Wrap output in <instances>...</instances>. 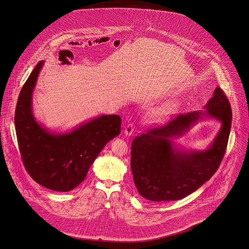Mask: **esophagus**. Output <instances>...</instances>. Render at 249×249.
<instances>
[{
  "label": "esophagus",
  "instance_id": "esophagus-1",
  "mask_svg": "<svg viewBox=\"0 0 249 249\" xmlns=\"http://www.w3.org/2000/svg\"><path fill=\"white\" fill-rule=\"evenodd\" d=\"M133 131H134V126H133V124H128L127 126H126V128H125V130H124V133H125V135H127V136H130L132 133H133Z\"/></svg>",
  "mask_w": 249,
  "mask_h": 249
}]
</instances>
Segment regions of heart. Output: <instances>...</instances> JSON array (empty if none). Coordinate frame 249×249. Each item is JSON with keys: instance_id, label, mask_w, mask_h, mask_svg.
<instances>
[{"instance_id": "obj_1", "label": "heart", "mask_w": 249, "mask_h": 249, "mask_svg": "<svg viewBox=\"0 0 249 249\" xmlns=\"http://www.w3.org/2000/svg\"><path fill=\"white\" fill-rule=\"evenodd\" d=\"M177 107H178L177 105H175V104H169L164 107H160V109L155 111L154 114H153L155 121H160V120L168 118L170 115H172L173 113L176 112Z\"/></svg>"}]
</instances>
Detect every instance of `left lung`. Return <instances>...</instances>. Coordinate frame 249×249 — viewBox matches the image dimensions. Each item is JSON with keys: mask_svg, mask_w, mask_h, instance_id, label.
Returning a JSON list of instances; mask_svg holds the SVG:
<instances>
[{"mask_svg": "<svg viewBox=\"0 0 249 249\" xmlns=\"http://www.w3.org/2000/svg\"><path fill=\"white\" fill-rule=\"evenodd\" d=\"M201 111L179 115L167 125L136 136L130 149V169L140 195L153 201L185 198L213 177L225 154L231 126V108L224 91L216 87ZM202 116L217 119L222 128L212 146L202 152H180L171 139L182 135Z\"/></svg>", "mask_w": 249, "mask_h": 249, "instance_id": "8db88e82", "label": "left lung"}]
</instances>
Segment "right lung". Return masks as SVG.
Here are the masks:
<instances>
[{
	"instance_id": "right-lung-1",
	"label": "right lung",
	"mask_w": 249,
	"mask_h": 249,
	"mask_svg": "<svg viewBox=\"0 0 249 249\" xmlns=\"http://www.w3.org/2000/svg\"><path fill=\"white\" fill-rule=\"evenodd\" d=\"M44 61L37 63L20 90L15 112V127L24 167L41 186L70 191L87 177L95 159L120 133L118 115H104L68 133H52L36 122L32 96Z\"/></svg>"
}]
</instances>
